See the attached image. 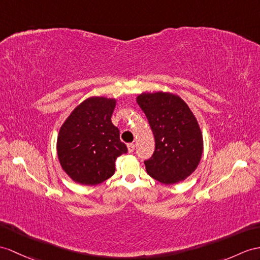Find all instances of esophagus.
Returning <instances> with one entry per match:
<instances>
[{
    "mask_svg": "<svg viewBox=\"0 0 260 260\" xmlns=\"http://www.w3.org/2000/svg\"><path fill=\"white\" fill-rule=\"evenodd\" d=\"M135 148H136V145L134 143H129L128 144V152H129V153H132V152L135 151Z\"/></svg>",
    "mask_w": 260,
    "mask_h": 260,
    "instance_id": "esophagus-1",
    "label": "esophagus"
}]
</instances>
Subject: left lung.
Here are the masks:
<instances>
[{"instance_id":"left-lung-1","label":"left lung","mask_w":260,"mask_h":260,"mask_svg":"<svg viewBox=\"0 0 260 260\" xmlns=\"http://www.w3.org/2000/svg\"><path fill=\"white\" fill-rule=\"evenodd\" d=\"M137 104L155 139L154 153L144 162L148 174L167 185L184 181L199 167L203 153L198 119L184 100L171 92H142Z\"/></svg>"}]
</instances>
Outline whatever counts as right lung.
Returning <instances> with one entry per match:
<instances>
[{"label":"right lung","mask_w":260,"mask_h":260,"mask_svg":"<svg viewBox=\"0 0 260 260\" xmlns=\"http://www.w3.org/2000/svg\"><path fill=\"white\" fill-rule=\"evenodd\" d=\"M116 98L89 97L61 124L57 155L61 169L74 182L96 185L115 173V161L125 153L119 129L111 122Z\"/></svg>","instance_id":"1"}]
</instances>
